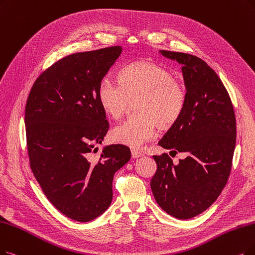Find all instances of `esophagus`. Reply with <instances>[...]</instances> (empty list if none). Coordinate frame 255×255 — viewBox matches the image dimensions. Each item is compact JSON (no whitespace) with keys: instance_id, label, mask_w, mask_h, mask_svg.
<instances>
[{"instance_id":"34e87169","label":"esophagus","mask_w":255,"mask_h":255,"mask_svg":"<svg viewBox=\"0 0 255 255\" xmlns=\"http://www.w3.org/2000/svg\"><path fill=\"white\" fill-rule=\"evenodd\" d=\"M142 156H144V155L142 154L141 151H139V150H137V149H131V157H133V158L137 159V158H140V157H142Z\"/></svg>"}]
</instances>
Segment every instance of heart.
<instances>
[{
	"mask_svg": "<svg viewBox=\"0 0 255 255\" xmlns=\"http://www.w3.org/2000/svg\"><path fill=\"white\" fill-rule=\"evenodd\" d=\"M97 99L112 118L126 113L130 101H136L138 117L118 124L112 137L121 144L140 148L159 134V124L174 125L186 104V90L169 70L151 60L131 63L119 72V81L111 75L99 80Z\"/></svg>",
	"mask_w": 255,
	"mask_h": 255,
	"instance_id": "1",
	"label": "heart"
}]
</instances>
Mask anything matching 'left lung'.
Returning <instances> with one entry per match:
<instances>
[{
	"label": "left lung",
	"mask_w": 255,
	"mask_h": 255,
	"mask_svg": "<svg viewBox=\"0 0 255 255\" xmlns=\"http://www.w3.org/2000/svg\"><path fill=\"white\" fill-rule=\"evenodd\" d=\"M159 52L182 65L186 104L158 144L188 156L178 165L167 154L152 156L157 171L150 188L163 210L187 220L210 207L226 185L236 148V115L226 88L204 60L182 52Z\"/></svg>",
	"instance_id": "left-lung-1"
}]
</instances>
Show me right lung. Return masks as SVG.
I'll return each mask as SVG.
<instances>
[{
	"instance_id": "add662e5",
	"label": "right lung",
	"mask_w": 255,
	"mask_h": 255,
	"mask_svg": "<svg viewBox=\"0 0 255 255\" xmlns=\"http://www.w3.org/2000/svg\"><path fill=\"white\" fill-rule=\"evenodd\" d=\"M121 52L115 46L59 59L37 77L27 99L30 166L47 199L77 222L92 221L109 208L115 172L130 159L122 144L106 145L92 156L109 129L97 87Z\"/></svg>"
}]
</instances>
